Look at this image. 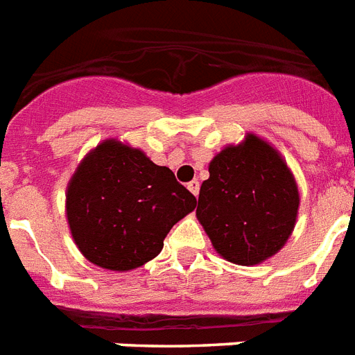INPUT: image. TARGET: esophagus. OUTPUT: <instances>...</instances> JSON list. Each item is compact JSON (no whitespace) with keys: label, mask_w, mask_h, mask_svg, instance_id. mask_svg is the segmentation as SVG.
I'll return each mask as SVG.
<instances>
[{"label":"esophagus","mask_w":355,"mask_h":355,"mask_svg":"<svg viewBox=\"0 0 355 355\" xmlns=\"http://www.w3.org/2000/svg\"><path fill=\"white\" fill-rule=\"evenodd\" d=\"M187 189H189V191H191L192 194L196 196V198H198V194H200V181H198V180H192L191 183L187 185Z\"/></svg>","instance_id":"esophagus-1"}]
</instances>
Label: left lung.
<instances>
[{
    "label": "left lung",
    "instance_id": "1",
    "mask_svg": "<svg viewBox=\"0 0 355 355\" xmlns=\"http://www.w3.org/2000/svg\"><path fill=\"white\" fill-rule=\"evenodd\" d=\"M299 187L275 146L248 133L209 163L196 216L222 258L240 266L266 262L284 248L297 223Z\"/></svg>",
    "mask_w": 355,
    "mask_h": 355
}]
</instances>
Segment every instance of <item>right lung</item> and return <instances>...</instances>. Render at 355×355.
<instances>
[{
  "label": "right lung",
  "mask_w": 355,
  "mask_h": 355,
  "mask_svg": "<svg viewBox=\"0 0 355 355\" xmlns=\"http://www.w3.org/2000/svg\"><path fill=\"white\" fill-rule=\"evenodd\" d=\"M194 209L196 198L168 166L119 139L89 150L65 191V216L78 251L121 273L157 257L170 229Z\"/></svg>",
  "instance_id": "add662e5"
}]
</instances>
